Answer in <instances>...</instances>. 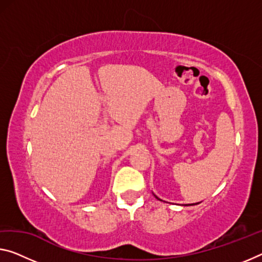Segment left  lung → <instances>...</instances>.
<instances>
[{
    "mask_svg": "<svg viewBox=\"0 0 262 262\" xmlns=\"http://www.w3.org/2000/svg\"><path fill=\"white\" fill-rule=\"evenodd\" d=\"M155 196H156V198H157V199H158V200H160V199H159V198H158V196H157V195H155ZM198 204H199V203H198ZM191 205H194V204H191Z\"/></svg>",
    "mask_w": 262,
    "mask_h": 262,
    "instance_id": "left-lung-1",
    "label": "left lung"
}]
</instances>
